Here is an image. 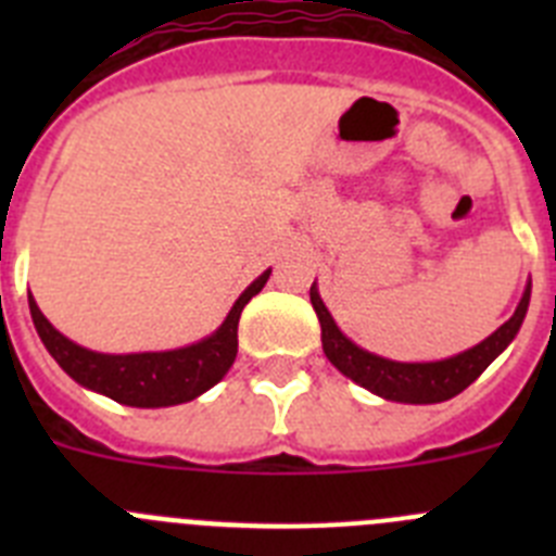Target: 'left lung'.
Here are the masks:
<instances>
[{"mask_svg":"<svg viewBox=\"0 0 556 556\" xmlns=\"http://www.w3.org/2000/svg\"><path fill=\"white\" fill-rule=\"evenodd\" d=\"M529 294H532V283L520 298L513 317L498 331L490 333L484 342L473 345L470 351L456 353L443 362H392V358L376 356L339 331L317 292V283H312L308 298H312V306L323 328V351L342 376L387 401H397V404H440V401H448L462 390H468L476 378L488 370L490 362L513 342L515 333L520 331V323L527 317Z\"/></svg>","mask_w":556,"mask_h":556,"instance_id":"1","label":"left lung"}]
</instances>
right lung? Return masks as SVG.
Here are the masks:
<instances>
[{"label": "right lung", "instance_id": "1", "mask_svg": "<svg viewBox=\"0 0 556 556\" xmlns=\"http://www.w3.org/2000/svg\"><path fill=\"white\" fill-rule=\"evenodd\" d=\"M269 278V269L262 273L239 294V301L228 312L223 326L211 337L200 339L194 345L178 348V351H159V353H97L80 348L77 342L63 337L52 323L47 320L38 308V303L29 294V314L36 323V331L41 337L43 348L52 353L58 365L75 378L77 384L100 395L113 397L116 404L141 406V409H159V406H175L194 401L205 390L223 381L225 372L230 370L239 348V317L248 306L250 298L264 289Z\"/></svg>", "mask_w": 556, "mask_h": 556}]
</instances>
